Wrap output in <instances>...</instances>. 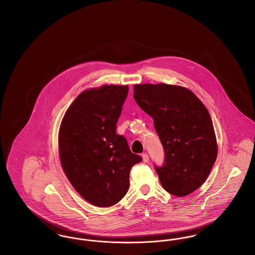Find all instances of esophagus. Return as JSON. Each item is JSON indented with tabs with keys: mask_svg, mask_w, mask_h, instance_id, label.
<instances>
[{
	"mask_svg": "<svg viewBox=\"0 0 255 255\" xmlns=\"http://www.w3.org/2000/svg\"><path fill=\"white\" fill-rule=\"evenodd\" d=\"M142 159L144 162H147L149 160V156L147 154H142Z\"/></svg>",
	"mask_w": 255,
	"mask_h": 255,
	"instance_id": "esophagus-1",
	"label": "esophagus"
}]
</instances>
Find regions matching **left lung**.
Masks as SVG:
<instances>
[{"label": "left lung", "mask_w": 255, "mask_h": 255, "mask_svg": "<svg viewBox=\"0 0 255 255\" xmlns=\"http://www.w3.org/2000/svg\"><path fill=\"white\" fill-rule=\"evenodd\" d=\"M133 98L153 118L165 161L156 167L162 187L178 197L206 182L218 146L210 115L193 92L182 86L135 84Z\"/></svg>", "instance_id": "8db88e82"}]
</instances>
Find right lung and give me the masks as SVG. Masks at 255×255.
<instances>
[{
	"label": "right lung",
	"mask_w": 255,
	"mask_h": 255,
	"mask_svg": "<svg viewBox=\"0 0 255 255\" xmlns=\"http://www.w3.org/2000/svg\"><path fill=\"white\" fill-rule=\"evenodd\" d=\"M128 91V85L85 90L61 122L62 168L74 189L93 206L118 204L129 189L132 166L142 160L116 131Z\"/></svg>",
	"instance_id": "1"
}]
</instances>
